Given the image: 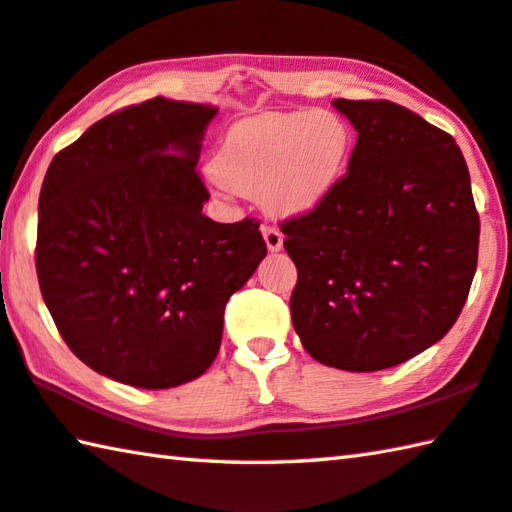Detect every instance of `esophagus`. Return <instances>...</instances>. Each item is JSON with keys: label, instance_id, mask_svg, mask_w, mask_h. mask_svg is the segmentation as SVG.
Here are the masks:
<instances>
[{"label": "esophagus", "instance_id": "obj_1", "mask_svg": "<svg viewBox=\"0 0 512 512\" xmlns=\"http://www.w3.org/2000/svg\"><path fill=\"white\" fill-rule=\"evenodd\" d=\"M264 241L271 253H277V250H282L284 235L275 226H264Z\"/></svg>", "mask_w": 512, "mask_h": 512}]
</instances>
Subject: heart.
<instances>
[{
	"label": "heart",
	"instance_id": "obj_1",
	"mask_svg": "<svg viewBox=\"0 0 512 512\" xmlns=\"http://www.w3.org/2000/svg\"><path fill=\"white\" fill-rule=\"evenodd\" d=\"M351 129L331 111H284L235 125L212 161L228 190L264 199L273 215H304L336 188L349 159Z\"/></svg>",
	"mask_w": 512,
	"mask_h": 512
}]
</instances>
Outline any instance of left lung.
I'll list each match as a JSON object with an SVG mask.
<instances>
[{"mask_svg": "<svg viewBox=\"0 0 512 512\" xmlns=\"http://www.w3.org/2000/svg\"><path fill=\"white\" fill-rule=\"evenodd\" d=\"M358 132L347 174L286 219L291 318L322 365L380 371L457 322L479 255L466 159L450 134L389 100H333Z\"/></svg>", "mask_w": 512, "mask_h": 512, "instance_id": "left-lung-1", "label": "left lung"}]
</instances>
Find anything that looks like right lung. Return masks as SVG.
<instances>
[{
	"label": "right lung",
	"instance_id": "1",
	"mask_svg": "<svg viewBox=\"0 0 512 512\" xmlns=\"http://www.w3.org/2000/svg\"><path fill=\"white\" fill-rule=\"evenodd\" d=\"M217 107L152 98L53 156L35 268L67 347L118 383L167 389L217 358L224 309L266 257L255 219L217 224L197 174Z\"/></svg>",
	"mask_w": 512,
	"mask_h": 512
}]
</instances>
